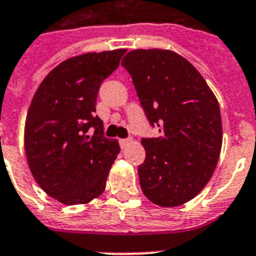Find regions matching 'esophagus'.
Returning a JSON list of instances; mask_svg holds the SVG:
<instances>
[{
    "label": "esophagus",
    "instance_id": "1",
    "mask_svg": "<svg viewBox=\"0 0 256 256\" xmlns=\"http://www.w3.org/2000/svg\"><path fill=\"white\" fill-rule=\"evenodd\" d=\"M132 138H124V139H120V144H121V147H124L126 144H128V143L132 142Z\"/></svg>",
    "mask_w": 256,
    "mask_h": 256
}]
</instances>
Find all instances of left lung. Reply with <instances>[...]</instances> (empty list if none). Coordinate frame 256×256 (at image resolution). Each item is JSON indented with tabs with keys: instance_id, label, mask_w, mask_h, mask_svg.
Listing matches in <instances>:
<instances>
[{
	"instance_id": "obj_1",
	"label": "left lung",
	"mask_w": 256,
	"mask_h": 256,
	"mask_svg": "<svg viewBox=\"0 0 256 256\" xmlns=\"http://www.w3.org/2000/svg\"><path fill=\"white\" fill-rule=\"evenodd\" d=\"M151 126L160 136L143 138L138 167L144 196L159 206L188 202L217 166L222 121L214 93L188 60L170 50H134L122 59Z\"/></svg>"
}]
</instances>
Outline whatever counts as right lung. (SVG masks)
I'll list each match as a JSON object with an SVG mask.
<instances>
[{
    "mask_svg": "<svg viewBox=\"0 0 256 256\" xmlns=\"http://www.w3.org/2000/svg\"><path fill=\"white\" fill-rule=\"evenodd\" d=\"M124 52L121 48L64 60L32 97L24 124L27 163L39 186L62 204H86L106 186L120 144L104 136L96 102L100 85L117 70Z\"/></svg>",
    "mask_w": 256,
    "mask_h": 256,
    "instance_id": "right-lung-1",
    "label": "right lung"
}]
</instances>
